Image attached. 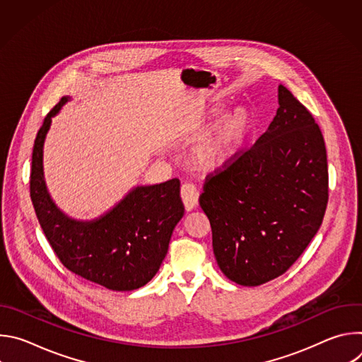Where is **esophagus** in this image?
<instances>
[{
	"instance_id": "esophagus-1",
	"label": "esophagus",
	"mask_w": 362,
	"mask_h": 362,
	"mask_svg": "<svg viewBox=\"0 0 362 362\" xmlns=\"http://www.w3.org/2000/svg\"><path fill=\"white\" fill-rule=\"evenodd\" d=\"M180 196H182L183 204H185V209H186L187 212L193 211V209L196 208V206L199 204V192H197V189H196L192 183H185V185H182Z\"/></svg>"
}]
</instances>
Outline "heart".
<instances>
[{
  "label": "heart",
  "instance_id": "b5f03b06",
  "mask_svg": "<svg viewBox=\"0 0 362 362\" xmlns=\"http://www.w3.org/2000/svg\"><path fill=\"white\" fill-rule=\"evenodd\" d=\"M221 109H214L212 116ZM252 113L245 107H238L229 113L221 124L203 139L192 151V166L200 173H214L223 169L238 153L252 129ZM202 130L193 139L202 136Z\"/></svg>",
  "mask_w": 362,
  "mask_h": 362
}]
</instances>
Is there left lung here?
Instances as JSON below:
<instances>
[{
    "label": "left lung",
    "mask_w": 362,
    "mask_h": 362,
    "mask_svg": "<svg viewBox=\"0 0 362 362\" xmlns=\"http://www.w3.org/2000/svg\"><path fill=\"white\" fill-rule=\"evenodd\" d=\"M278 103L268 130L206 177L199 197L216 262L243 286L285 274L317 235L328 203L321 129L282 84Z\"/></svg>",
    "instance_id": "8db88e82"
}]
</instances>
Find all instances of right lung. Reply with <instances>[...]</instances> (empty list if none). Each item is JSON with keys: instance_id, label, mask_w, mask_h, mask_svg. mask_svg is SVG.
Instances as JSON below:
<instances>
[{"instance_id": "right-lung-1", "label": "right lung", "mask_w": 362, "mask_h": 362, "mask_svg": "<svg viewBox=\"0 0 362 362\" xmlns=\"http://www.w3.org/2000/svg\"><path fill=\"white\" fill-rule=\"evenodd\" d=\"M70 100L63 97L40 127L31 162L30 196L40 226L62 264L73 274L112 291L144 286L159 271L175 226L183 218L179 179L137 186L93 221L67 216L44 180L42 150L53 119Z\"/></svg>"}]
</instances>
